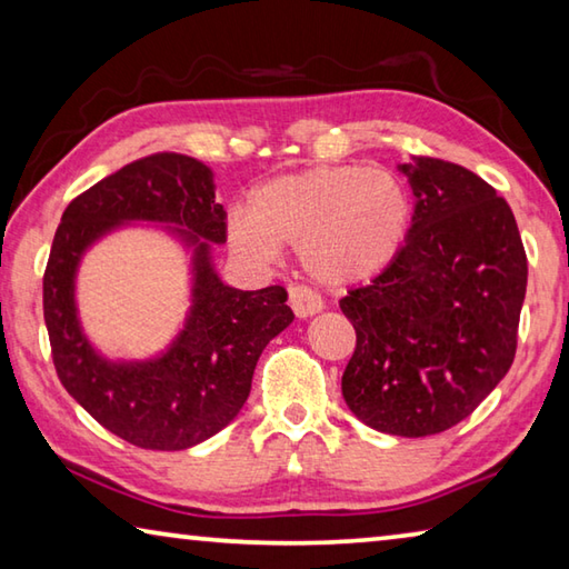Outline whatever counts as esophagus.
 Listing matches in <instances>:
<instances>
[{
  "label": "esophagus",
  "instance_id": "34e87169",
  "mask_svg": "<svg viewBox=\"0 0 569 569\" xmlns=\"http://www.w3.org/2000/svg\"><path fill=\"white\" fill-rule=\"evenodd\" d=\"M288 306L293 308V313L298 319H308V316L319 313L323 308L321 296L311 291L308 286H291L288 288Z\"/></svg>",
  "mask_w": 569,
  "mask_h": 569
}]
</instances>
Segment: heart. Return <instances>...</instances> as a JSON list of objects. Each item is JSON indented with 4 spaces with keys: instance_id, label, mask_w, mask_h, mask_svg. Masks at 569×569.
<instances>
[{
    "instance_id": "obj_1",
    "label": "heart",
    "mask_w": 569,
    "mask_h": 569,
    "mask_svg": "<svg viewBox=\"0 0 569 569\" xmlns=\"http://www.w3.org/2000/svg\"><path fill=\"white\" fill-rule=\"evenodd\" d=\"M411 226V198L383 168L333 166L281 176L256 190L250 213L236 210L228 238L250 261L301 250L306 271L329 286H353L397 261Z\"/></svg>"
}]
</instances>
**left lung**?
<instances>
[{
    "label": "left lung",
    "instance_id": "left-lung-1",
    "mask_svg": "<svg viewBox=\"0 0 569 569\" xmlns=\"http://www.w3.org/2000/svg\"><path fill=\"white\" fill-rule=\"evenodd\" d=\"M399 170L411 228L397 261L341 298L356 331L341 391L366 427L429 437L467 419L512 366L527 256L512 208L475 172L421 156Z\"/></svg>",
    "mask_w": 569,
    "mask_h": 569
}]
</instances>
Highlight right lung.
<instances>
[{"instance_id":"right-lung-1","label":"right lung","mask_w":569,"mask_h":569,"mask_svg":"<svg viewBox=\"0 0 569 569\" xmlns=\"http://www.w3.org/2000/svg\"><path fill=\"white\" fill-rule=\"evenodd\" d=\"M132 219L168 222L193 248V306L187 329L148 362H110L81 333L73 276L94 239ZM226 210L208 166L156 152L94 182L64 208L44 268V323L67 393L114 437L142 449L180 451L238 417L268 341L293 311L283 286L238 291L220 281L210 246L226 243Z\"/></svg>"}]
</instances>
